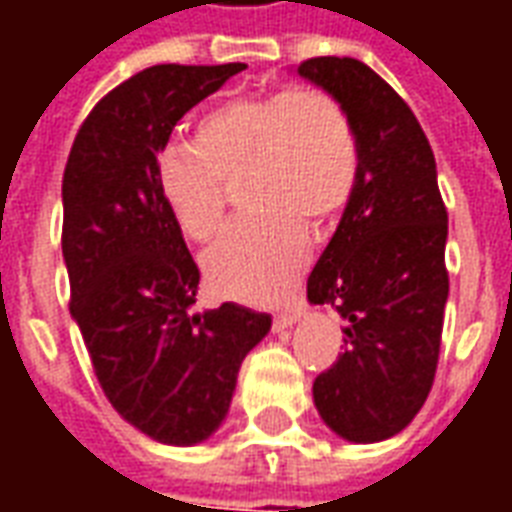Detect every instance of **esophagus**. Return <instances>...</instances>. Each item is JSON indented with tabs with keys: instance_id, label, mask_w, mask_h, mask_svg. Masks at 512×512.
<instances>
[{
	"instance_id": "34e87169",
	"label": "esophagus",
	"mask_w": 512,
	"mask_h": 512,
	"mask_svg": "<svg viewBox=\"0 0 512 512\" xmlns=\"http://www.w3.org/2000/svg\"><path fill=\"white\" fill-rule=\"evenodd\" d=\"M296 321H299V312L290 310V307H285V310H279L277 315H274V326H277V329H288V326H293Z\"/></svg>"
}]
</instances>
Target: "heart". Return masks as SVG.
Segmentation results:
<instances>
[{
    "label": "heart",
    "mask_w": 512,
    "mask_h": 512,
    "mask_svg": "<svg viewBox=\"0 0 512 512\" xmlns=\"http://www.w3.org/2000/svg\"><path fill=\"white\" fill-rule=\"evenodd\" d=\"M362 175L354 120L332 93L285 87L235 95L194 123L191 145L158 150L153 183L194 241L224 227L230 180L241 178L244 216L205 255L211 285L230 299H274L299 274L312 230H329Z\"/></svg>",
    "instance_id": "1"
}]
</instances>
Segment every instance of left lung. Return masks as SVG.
<instances>
[{
	"label": "left lung",
	"instance_id": "8db88e82",
	"mask_svg": "<svg viewBox=\"0 0 512 512\" xmlns=\"http://www.w3.org/2000/svg\"><path fill=\"white\" fill-rule=\"evenodd\" d=\"M299 73L348 109L362 175L337 233L307 279L310 304L343 315V354L312 384L326 425L348 441L406 428L439 365L450 274L436 158L414 112L354 57H312Z\"/></svg>",
	"mask_w": 512,
	"mask_h": 512
}]
</instances>
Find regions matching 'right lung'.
<instances>
[{"label":"right lung","instance_id":"right-lung-1","mask_svg":"<svg viewBox=\"0 0 512 512\" xmlns=\"http://www.w3.org/2000/svg\"><path fill=\"white\" fill-rule=\"evenodd\" d=\"M244 68L139 71L84 117L62 175L71 315L109 403L164 444L219 428L244 356L271 329L266 312L233 301L191 312L200 268L153 183L175 123Z\"/></svg>","mask_w":512,"mask_h":512}]
</instances>
